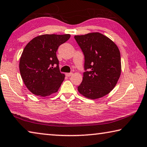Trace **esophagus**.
<instances>
[{
	"label": "esophagus",
	"mask_w": 147,
	"mask_h": 147,
	"mask_svg": "<svg viewBox=\"0 0 147 147\" xmlns=\"http://www.w3.org/2000/svg\"><path fill=\"white\" fill-rule=\"evenodd\" d=\"M73 73H69L65 74V75H66L67 76H71V75H73Z\"/></svg>",
	"instance_id": "esophagus-1"
}]
</instances>
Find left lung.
Segmentation results:
<instances>
[{"label":"left lung","mask_w":147,"mask_h":147,"mask_svg":"<svg viewBox=\"0 0 147 147\" xmlns=\"http://www.w3.org/2000/svg\"><path fill=\"white\" fill-rule=\"evenodd\" d=\"M84 55L83 80L78 90L95 99L113 90L121 73L120 53L117 46L99 32L74 36Z\"/></svg>","instance_id":"obj_1"}]
</instances>
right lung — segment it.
<instances>
[{"label": "right lung", "instance_id": "obj_1", "mask_svg": "<svg viewBox=\"0 0 147 147\" xmlns=\"http://www.w3.org/2000/svg\"><path fill=\"white\" fill-rule=\"evenodd\" d=\"M67 34H43L29 42L23 51L20 71L25 85L34 95L46 97L57 92L65 74L59 71L56 52L70 38Z\"/></svg>", "mask_w": 147, "mask_h": 147}]
</instances>
